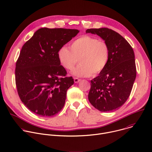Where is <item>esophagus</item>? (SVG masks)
Wrapping results in <instances>:
<instances>
[{"label": "esophagus", "mask_w": 152, "mask_h": 152, "mask_svg": "<svg viewBox=\"0 0 152 152\" xmlns=\"http://www.w3.org/2000/svg\"><path fill=\"white\" fill-rule=\"evenodd\" d=\"M80 80H80V79H78V78H77V77H75V78H74V82H75V83H78V82H79Z\"/></svg>", "instance_id": "1"}]
</instances>
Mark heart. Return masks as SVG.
Returning a JSON list of instances; mask_svg holds the SVG:
<instances>
[{
  "label": "heart",
  "mask_w": 152,
  "mask_h": 152,
  "mask_svg": "<svg viewBox=\"0 0 152 152\" xmlns=\"http://www.w3.org/2000/svg\"><path fill=\"white\" fill-rule=\"evenodd\" d=\"M60 63L68 70L73 69L79 59L80 64L73 70L77 77H89L102 72L109 60V49L107 43L97 37L84 35L70 45V49L61 47L58 53Z\"/></svg>",
  "instance_id": "obj_1"
}]
</instances>
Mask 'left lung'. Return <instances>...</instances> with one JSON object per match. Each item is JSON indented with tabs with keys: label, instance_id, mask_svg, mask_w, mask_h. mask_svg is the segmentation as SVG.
<instances>
[{
	"label": "left lung",
	"instance_id": "obj_1",
	"mask_svg": "<svg viewBox=\"0 0 152 152\" xmlns=\"http://www.w3.org/2000/svg\"><path fill=\"white\" fill-rule=\"evenodd\" d=\"M86 33L102 37L109 49L107 66L91 80L88 99L100 112L118 110L129 96L136 77L133 49L125 39L112 29L90 28Z\"/></svg>",
	"mask_w": 152,
	"mask_h": 152
}]
</instances>
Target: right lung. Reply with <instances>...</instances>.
Returning <instances> with one entry per match:
<instances>
[{"label": "right lung", "mask_w": 152, "mask_h": 152, "mask_svg": "<svg viewBox=\"0 0 152 152\" xmlns=\"http://www.w3.org/2000/svg\"><path fill=\"white\" fill-rule=\"evenodd\" d=\"M79 32L41 28L21 48L15 72L17 92L26 107L39 116H53L64 106L67 91L74 80L66 77L58 53Z\"/></svg>", "instance_id": "right-lung-1"}]
</instances>
